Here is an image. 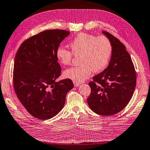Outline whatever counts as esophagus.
<instances>
[{
	"instance_id": "esophagus-1",
	"label": "esophagus",
	"mask_w": 150,
	"mask_h": 150,
	"mask_svg": "<svg viewBox=\"0 0 150 150\" xmlns=\"http://www.w3.org/2000/svg\"><path fill=\"white\" fill-rule=\"evenodd\" d=\"M73 84H74V86H75V87H77V86H79V85L81 84L79 83H75V82H74V83H73Z\"/></svg>"
}]
</instances>
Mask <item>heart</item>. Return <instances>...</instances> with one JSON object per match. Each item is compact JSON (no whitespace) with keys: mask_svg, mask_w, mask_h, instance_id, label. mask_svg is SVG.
Wrapping results in <instances>:
<instances>
[{"mask_svg":"<svg viewBox=\"0 0 150 150\" xmlns=\"http://www.w3.org/2000/svg\"><path fill=\"white\" fill-rule=\"evenodd\" d=\"M71 52L62 47L56 50V58L63 65H68L73 55L79 57L78 66L70 67L64 73V76L75 83H81L92 74L103 70L109 61L112 53V45L107 37H96L92 34H79L71 42Z\"/></svg>","mask_w":150,"mask_h":150,"instance_id":"obj_1","label":"heart"}]
</instances>
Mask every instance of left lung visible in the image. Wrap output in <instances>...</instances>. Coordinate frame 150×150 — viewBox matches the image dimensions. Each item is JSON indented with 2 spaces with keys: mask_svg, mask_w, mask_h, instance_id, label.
I'll return each mask as SVG.
<instances>
[{
  "mask_svg": "<svg viewBox=\"0 0 150 150\" xmlns=\"http://www.w3.org/2000/svg\"><path fill=\"white\" fill-rule=\"evenodd\" d=\"M112 45V56L106 69L93 77L87 99L95 113L110 116L127 106L133 95L137 83L134 66L125 46L113 35L103 31Z\"/></svg>",
  "mask_w": 150,
  "mask_h": 150,
  "instance_id": "obj_1",
  "label": "left lung"
}]
</instances>
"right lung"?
I'll list each match as a JSON object with an SVG mask.
<instances>
[{"instance_id":"obj_1","label":"right lung","mask_w":150,"mask_h":150,"mask_svg":"<svg viewBox=\"0 0 150 150\" xmlns=\"http://www.w3.org/2000/svg\"><path fill=\"white\" fill-rule=\"evenodd\" d=\"M70 34L65 30L43 31L23 42L15 57L13 83L17 97L35 118L45 120L62 109L67 93L73 88L71 80L58 82L61 67L56 50Z\"/></svg>"}]
</instances>
